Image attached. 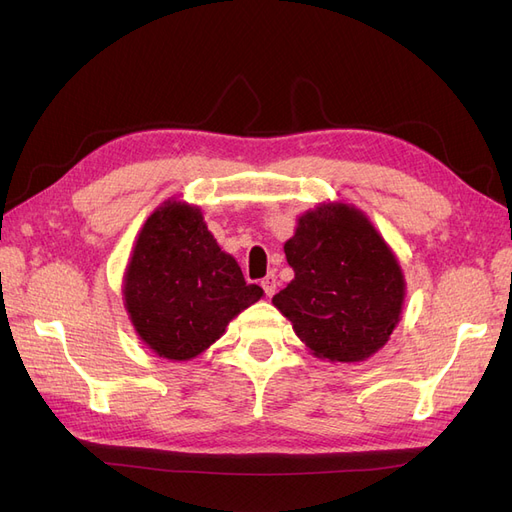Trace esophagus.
I'll return each mask as SVG.
<instances>
[{"label": "esophagus", "instance_id": "esophagus-1", "mask_svg": "<svg viewBox=\"0 0 512 512\" xmlns=\"http://www.w3.org/2000/svg\"><path fill=\"white\" fill-rule=\"evenodd\" d=\"M260 286H262V290L267 292V297H273L275 294V288H277V277H275V273H269L265 280L260 282Z\"/></svg>", "mask_w": 512, "mask_h": 512}]
</instances>
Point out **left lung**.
Segmentation results:
<instances>
[{"mask_svg":"<svg viewBox=\"0 0 512 512\" xmlns=\"http://www.w3.org/2000/svg\"><path fill=\"white\" fill-rule=\"evenodd\" d=\"M294 280L273 297L318 359L359 363L395 331L406 299L404 271L367 215L320 203L299 215L284 243Z\"/></svg>","mask_w":512,"mask_h":512,"instance_id":"left-lung-1","label":"left lung"}]
</instances>
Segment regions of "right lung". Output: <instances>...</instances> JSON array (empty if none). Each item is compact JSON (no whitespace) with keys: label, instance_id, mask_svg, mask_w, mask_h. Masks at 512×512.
<instances>
[{"label":"right lung","instance_id":"add662e5","mask_svg":"<svg viewBox=\"0 0 512 512\" xmlns=\"http://www.w3.org/2000/svg\"><path fill=\"white\" fill-rule=\"evenodd\" d=\"M123 307L143 344L168 361H190L226 333L262 294L222 252L203 211L168 198L134 241L123 273Z\"/></svg>","mask_w":512,"mask_h":512}]
</instances>
